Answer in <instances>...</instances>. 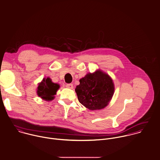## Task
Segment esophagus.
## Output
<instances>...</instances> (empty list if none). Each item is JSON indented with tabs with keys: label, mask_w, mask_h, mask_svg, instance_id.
<instances>
[{
	"label": "esophagus",
	"mask_w": 160,
	"mask_h": 160,
	"mask_svg": "<svg viewBox=\"0 0 160 160\" xmlns=\"http://www.w3.org/2000/svg\"><path fill=\"white\" fill-rule=\"evenodd\" d=\"M66 88H68V89H73V85H72V84H67L66 85Z\"/></svg>",
	"instance_id": "esophagus-1"
}]
</instances>
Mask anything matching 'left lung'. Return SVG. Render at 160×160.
I'll return each mask as SVG.
<instances>
[{
	"label": "left lung",
	"mask_w": 160,
	"mask_h": 160,
	"mask_svg": "<svg viewBox=\"0 0 160 160\" xmlns=\"http://www.w3.org/2000/svg\"><path fill=\"white\" fill-rule=\"evenodd\" d=\"M75 91L79 102L90 110L105 108L111 101L114 92L112 78L102 70L89 72L79 80Z\"/></svg>",
	"instance_id": "1"
}]
</instances>
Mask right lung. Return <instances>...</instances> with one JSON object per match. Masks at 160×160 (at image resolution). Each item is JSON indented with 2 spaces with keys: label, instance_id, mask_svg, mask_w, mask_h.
I'll use <instances>...</instances> for the list:
<instances>
[{
  "label": "right lung",
  "instance_id": "obj_1",
  "mask_svg": "<svg viewBox=\"0 0 160 160\" xmlns=\"http://www.w3.org/2000/svg\"><path fill=\"white\" fill-rule=\"evenodd\" d=\"M59 88L60 85L53 82L50 78H44L42 81L38 83L36 93L42 100L50 102L55 98V95Z\"/></svg>",
  "mask_w": 160,
  "mask_h": 160
}]
</instances>
